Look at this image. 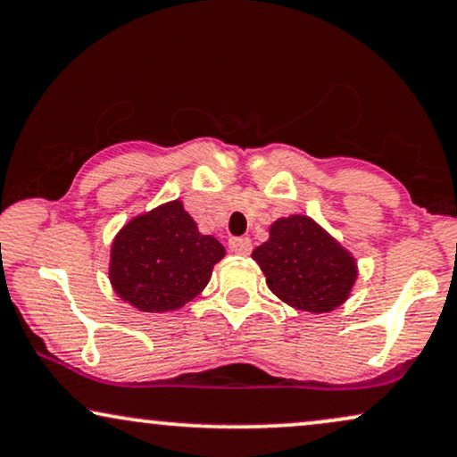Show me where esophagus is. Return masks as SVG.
<instances>
[{"mask_svg":"<svg viewBox=\"0 0 457 457\" xmlns=\"http://www.w3.org/2000/svg\"><path fill=\"white\" fill-rule=\"evenodd\" d=\"M229 248L238 253V255H248L253 251V242L251 238H232L229 240Z\"/></svg>","mask_w":457,"mask_h":457,"instance_id":"1","label":"esophagus"}]
</instances>
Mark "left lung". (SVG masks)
<instances>
[{
	"mask_svg": "<svg viewBox=\"0 0 457 457\" xmlns=\"http://www.w3.org/2000/svg\"><path fill=\"white\" fill-rule=\"evenodd\" d=\"M251 257L280 302L310 314L337 310L358 278L354 255L308 215L276 219Z\"/></svg>",
	"mask_w": 457,
	"mask_h": 457,
	"instance_id": "8db88e82",
	"label": "left lung"
}]
</instances>
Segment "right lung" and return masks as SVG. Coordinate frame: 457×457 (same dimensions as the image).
I'll return each mask as SVG.
<instances>
[{
  "label": "right lung",
  "instance_id": "1",
  "mask_svg": "<svg viewBox=\"0 0 457 457\" xmlns=\"http://www.w3.org/2000/svg\"><path fill=\"white\" fill-rule=\"evenodd\" d=\"M223 257L221 242L200 234L183 202L170 200L132 217L115 234L109 282L138 312L166 314L198 297Z\"/></svg>",
  "mask_w": 457,
  "mask_h": 457
}]
</instances>
